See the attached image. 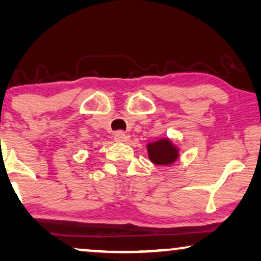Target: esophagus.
Segmentation results:
<instances>
[{
  "label": "esophagus",
  "mask_w": 261,
  "mask_h": 261,
  "mask_svg": "<svg viewBox=\"0 0 261 261\" xmlns=\"http://www.w3.org/2000/svg\"><path fill=\"white\" fill-rule=\"evenodd\" d=\"M114 140L116 142H126L129 140V135L124 134L123 132H117V133L114 135Z\"/></svg>",
  "instance_id": "34e87169"
}]
</instances>
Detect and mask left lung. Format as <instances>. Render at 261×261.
<instances>
[{"instance_id": "obj_1", "label": "left lung", "mask_w": 261, "mask_h": 261, "mask_svg": "<svg viewBox=\"0 0 261 261\" xmlns=\"http://www.w3.org/2000/svg\"><path fill=\"white\" fill-rule=\"evenodd\" d=\"M146 147L149 160L155 165L169 166L179 159V147L170 138H160L155 141L148 142Z\"/></svg>"}]
</instances>
